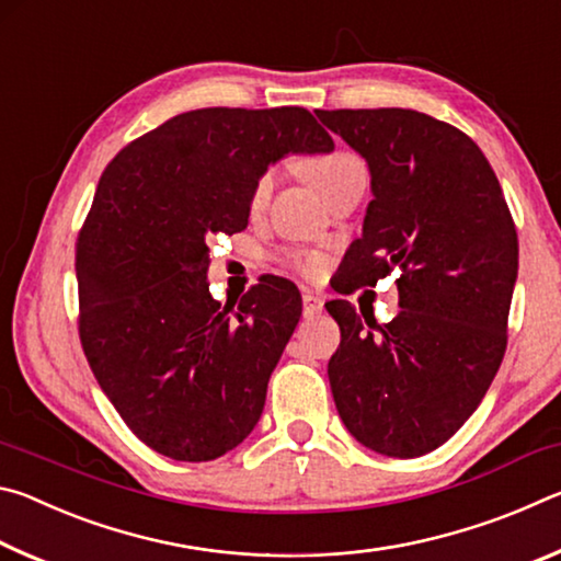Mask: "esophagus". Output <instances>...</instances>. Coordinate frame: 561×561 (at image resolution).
I'll use <instances>...</instances> for the list:
<instances>
[{
  "mask_svg": "<svg viewBox=\"0 0 561 561\" xmlns=\"http://www.w3.org/2000/svg\"><path fill=\"white\" fill-rule=\"evenodd\" d=\"M301 304H304V317H317L324 311V301L317 297L314 291H301Z\"/></svg>",
  "mask_w": 561,
  "mask_h": 561,
  "instance_id": "34e87169",
  "label": "esophagus"
}]
</instances>
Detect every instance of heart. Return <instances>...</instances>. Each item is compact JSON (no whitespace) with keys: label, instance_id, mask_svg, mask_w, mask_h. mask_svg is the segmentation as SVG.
Masks as SVG:
<instances>
[{"label":"heart","instance_id":"obj_1","mask_svg":"<svg viewBox=\"0 0 561 561\" xmlns=\"http://www.w3.org/2000/svg\"><path fill=\"white\" fill-rule=\"evenodd\" d=\"M356 170H366L364 160L358 156L351 153V150H331V153L317 156L304 163V173L319 187V193L324 195L329 187H334L339 180H344L346 175L356 173ZM274 187V170H264V173L257 175L254 185L250 190V210L260 213L264 203L270 201ZM284 262L289 264L294 272L304 274V277H319L324 272V260L314 252H287L284 254Z\"/></svg>","mask_w":561,"mask_h":561}]
</instances>
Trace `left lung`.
<instances>
[{"instance_id": "1", "label": "left lung", "mask_w": 561, "mask_h": 561, "mask_svg": "<svg viewBox=\"0 0 561 561\" xmlns=\"http://www.w3.org/2000/svg\"><path fill=\"white\" fill-rule=\"evenodd\" d=\"M366 158L374 201L341 294L398 270L401 309L376 324L327 301L341 329L329 383L341 421L388 458L438 448L485 398L507 348L517 230L488 158L450 123L411 108L317 111Z\"/></svg>"}]
</instances>
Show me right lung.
<instances>
[{"instance_id":"1","label":"right lung","mask_w":561,"mask_h":561,"mask_svg":"<svg viewBox=\"0 0 561 561\" xmlns=\"http://www.w3.org/2000/svg\"><path fill=\"white\" fill-rule=\"evenodd\" d=\"M307 108H197L128 144L76 237L79 336L103 393L148 448L215 460L257 425L301 317L291 282L237 304L207 289V237L240 232L250 190L287 153H329Z\"/></svg>"}]
</instances>
